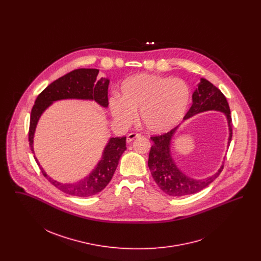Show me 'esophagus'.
<instances>
[{
	"label": "esophagus",
	"mask_w": 261,
	"mask_h": 261,
	"mask_svg": "<svg viewBox=\"0 0 261 261\" xmlns=\"http://www.w3.org/2000/svg\"><path fill=\"white\" fill-rule=\"evenodd\" d=\"M139 137H141V134H138V133H130V134H128V136H127V143L128 144L131 143L133 140H135L136 138H139Z\"/></svg>",
	"instance_id": "1"
}]
</instances>
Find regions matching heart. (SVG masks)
I'll list each match as a JSON object with an SVG mask.
<instances>
[{
	"label": "heart",
	"instance_id": "1",
	"mask_svg": "<svg viewBox=\"0 0 261 261\" xmlns=\"http://www.w3.org/2000/svg\"><path fill=\"white\" fill-rule=\"evenodd\" d=\"M190 98V89L182 79L141 73L122 82L120 97L112 98L110 107L119 123L132 124L140 111L144 127L150 133L163 134L182 120Z\"/></svg>",
	"mask_w": 261,
	"mask_h": 261
}]
</instances>
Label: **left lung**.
<instances>
[{
    "mask_svg": "<svg viewBox=\"0 0 261 261\" xmlns=\"http://www.w3.org/2000/svg\"><path fill=\"white\" fill-rule=\"evenodd\" d=\"M208 111H217L225 114L230 132L229 147L232 139V117L228 101L218 88L208 80L200 78L198 88L193 93V105L184 116V120ZM178 127L161 136L150 137L153 144L149 150L148 162L150 173L158 186L165 194L172 197H183L198 193L212 183L223 169L222 164L216 173L204 179H193L183 173L175 164L171 151V141Z\"/></svg>",
    "mask_w": 261,
    "mask_h": 261,
    "instance_id": "1",
    "label": "left lung"
}]
</instances>
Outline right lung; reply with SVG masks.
I'll return each mask as SVG.
<instances>
[{"instance_id": "obj_1", "label": "right lung", "mask_w": 261, "mask_h": 261, "mask_svg": "<svg viewBox=\"0 0 261 261\" xmlns=\"http://www.w3.org/2000/svg\"><path fill=\"white\" fill-rule=\"evenodd\" d=\"M98 74L99 69L96 68L75 69L57 79L43 92H41L35 100L30 115L28 139L30 149L33 153V138L39 118L54 101L68 99H89L95 100L102 108H108V89L110 80L108 78H100L97 80ZM125 149L126 137L111 138L95 169H93L87 177L76 183H61L51 179L38 162L35 153L34 159L42 173L50 184L65 194L84 198L98 194L110 183Z\"/></svg>"}]
</instances>
